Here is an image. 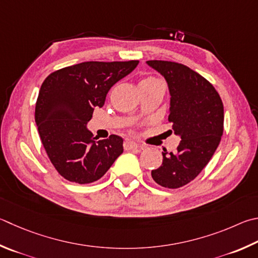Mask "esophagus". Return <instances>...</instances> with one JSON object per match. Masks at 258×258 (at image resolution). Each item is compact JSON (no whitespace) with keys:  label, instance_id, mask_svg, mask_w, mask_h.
<instances>
[{"label":"esophagus","instance_id":"esophagus-1","mask_svg":"<svg viewBox=\"0 0 258 258\" xmlns=\"http://www.w3.org/2000/svg\"><path fill=\"white\" fill-rule=\"evenodd\" d=\"M138 143H135L134 141H131V140H126V141L124 142V148L125 150H127V151H130V150H135L138 149Z\"/></svg>","mask_w":258,"mask_h":258}]
</instances>
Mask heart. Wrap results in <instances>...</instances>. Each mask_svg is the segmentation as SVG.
<instances>
[{"instance_id": "b5f03b06", "label": "heart", "mask_w": 258, "mask_h": 258, "mask_svg": "<svg viewBox=\"0 0 258 258\" xmlns=\"http://www.w3.org/2000/svg\"><path fill=\"white\" fill-rule=\"evenodd\" d=\"M156 81H158V80H157V79H154V78H147V79H144V80H142L141 82L151 83V82H156Z\"/></svg>"}]
</instances>
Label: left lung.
<instances>
[{"label":"left lung","mask_w":258,"mask_h":258,"mask_svg":"<svg viewBox=\"0 0 258 258\" xmlns=\"http://www.w3.org/2000/svg\"><path fill=\"white\" fill-rule=\"evenodd\" d=\"M147 64L166 79L170 93L168 119L181 139L175 152L163 150L162 165L151 176L162 187L179 188L204 169L221 141L223 104L212 84L186 65L168 60Z\"/></svg>","instance_id":"1"}]
</instances>
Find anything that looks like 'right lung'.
I'll return each mask as SVG.
<instances>
[{
	"label": "right lung",
	"instance_id": "1",
	"mask_svg": "<svg viewBox=\"0 0 258 258\" xmlns=\"http://www.w3.org/2000/svg\"><path fill=\"white\" fill-rule=\"evenodd\" d=\"M138 64L83 62L50 73L41 84L35 120L50 162L65 179L78 184L100 179L123 153V139L97 140L87 124L110 88Z\"/></svg>",
	"mask_w": 258,
	"mask_h": 258
}]
</instances>
